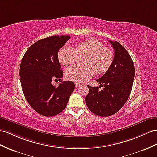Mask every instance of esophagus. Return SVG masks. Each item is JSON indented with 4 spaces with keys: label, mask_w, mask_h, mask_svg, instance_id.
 I'll return each instance as SVG.
<instances>
[{
    "label": "esophagus",
    "mask_w": 157,
    "mask_h": 157,
    "mask_svg": "<svg viewBox=\"0 0 157 157\" xmlns=\"http://www.w3.org/2000/svg\"><path fill=\"white\" fill-rule=\"evenodd\" d=\"M80 86H81V84H80V83H75V86L76 87H79Z\"/></svg>",
    "instance_id": "1"
}]
</instances>
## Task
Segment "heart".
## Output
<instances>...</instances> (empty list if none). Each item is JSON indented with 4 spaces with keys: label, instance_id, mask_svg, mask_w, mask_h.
Segmentation results:
<instances>
[{
    "label": "heart",
    "instance_id": "heart-1",
    "mask_svg": "<svg viewBox=\"0 0 157 157\" xmlns=\"http://www.w3.org/2000/svg\"><path fill=\"white\" fill-rule=\"evenodd\" d=\"M78 54L86 55V67L73 66L66 70V78L75 82L83 83L94 76L95 71L98 74H103L109 69L113 60V54L102 42L95 39H88L79 43L75 49L64 46L58 52L59 62L64 66L73 63Z\"/></svg>",
    "mask_w": 157,
    "mask_h": 157
}]
</instances>
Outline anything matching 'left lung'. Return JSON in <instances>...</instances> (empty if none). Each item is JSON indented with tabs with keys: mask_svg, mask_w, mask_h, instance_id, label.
Listing matches in <instances>:
<instances>
[{
	"mask_svg": "<svg viewBox=\"0 0 157 157\" xmlns=\"http://www.w3.org/2000/svg\"><path fill=\"white\" fill-rule=\"evenodd\" d=\"M115 50L109 69L96 80L103 89L89 87L86 97V105L91 112L101 117H108L117 113L129 97L135 78V66L129 54L118 42L109 41Z\"/></svg>",
	"mask_w": 157,
	"mask_h": 157,
	"instance_id": "left-lung-1",
	"label": "left lung"
}]
</instances>
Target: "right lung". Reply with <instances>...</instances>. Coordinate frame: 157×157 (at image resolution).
Listing matches in <instances>:
<instances>
[{"label":"right lung","instance_id":"1","mask_svg":"<svg viewBox=\"0 0 157 157\" xmlns=\"http://www.w3.org/2000/svg\"><path fill=\"white\" fill-rule=\"evenodd\" d=\"M69 36H52L33 44L24 55L20 67V78L24 95L29 105L39 114L52 117L65 109L75 89L73 82H62L58 87L52 80L63 76L58 51Z\"/></svg>","mask_w":157,"mask_h":157}]
</instances>
